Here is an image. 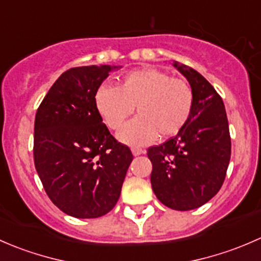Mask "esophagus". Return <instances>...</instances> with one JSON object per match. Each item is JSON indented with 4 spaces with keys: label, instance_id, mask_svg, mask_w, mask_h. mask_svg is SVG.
Instances as JSON below:
<instances>
[{
    "label": "esophagus",
    "instance_id": "esophagus-1",
    "mask_svg": "<svg viewBox=\"0 0 261 261\" xmlns=\"http://www.w3.org/2000/svg\"><path fill=\"white\" fill-rule=\"evenodd\" d=\"M131 152H133L134 156H139V155L141 154H145V150L140 149V147H133V149H131Z\"/></svg>",
    "mask_w": 261,
    "mask_h": 261
}]
</instances>
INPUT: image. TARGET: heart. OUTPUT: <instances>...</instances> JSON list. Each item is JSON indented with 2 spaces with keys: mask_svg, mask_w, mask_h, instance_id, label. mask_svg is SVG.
Masks as SVG:
<instances>
[{
  "mask_svg": "<svg viewBox=\"0 0 261 261\" xmlns=\"http://www.w3.org/2000/svg\"><path fill=\"white\" fill-rule=\"evenodd\" d=\"M94 106L112 130L122 127L136 107L139 116L118 133V140L127 145H145L159 134L162 138L177 135L188 123L194 93L187 81L147 67L123 74L116 87H99Z\"/></svg>",
  "mask_w": 261,
  "mask_h": 261,
  "instance_id": "obj_1",
  "label": "heart"
}]
</instances>
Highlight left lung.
Returning <instances> with one entry per match:
<instances>
[{
	"instance_id": "left-lung-1",
	"label": "left lung",
	"mask_w": 261,
	"mask_h": 261,
	"mask_svg": "<svg viewBox=\"0 0 261 261\" xmlns=\"http://www.w3.org/2000/svg\"><path fill=\"white\" fill-rule=\"evenodd\" d=\"M188 81L194 107L188 123L170 140L147 150L152 191L177 211L198 208L217 194L231 158L225 105L208 81L193 68L173 63Z\"/></svg>"
}]
</instances>
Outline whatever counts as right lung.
<instances>
[{
    "mask_svg": "<svg viewBox=\"0 0 261 261\" xmlns=\"http://www.w3.org/2000/svg\"><path fill=\"white\" fill-rule=\"evenodd\" d=\"M120 65L63 73L35 116L34 162L53 203L77 218H97L117 203L133 154L102 123L94 94Z\"/></svg>",
    "mask_w": 261,
    "mask_h": 261,
    "instance_id": "obj_1",
    "label": "right lung"
}]
</instances>
